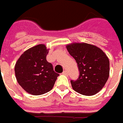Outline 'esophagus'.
Segmentation results:
<instances>
[{"label": "esophagus", "mask_w": 123, "mask_h": 123, "mask_svg": "<svg viewBox=\"0 0 123 123\" xmlns=\"http://www.w3.org/2000/svg\"><path fill=\"white\" fill-rule=\"evenodd\" d=\"M62 74H63V75H67L68 74V72H67L66 70H64L63 72H62Z\"/></svg>", "instance_id": "esophagus-1"}]
</instances>
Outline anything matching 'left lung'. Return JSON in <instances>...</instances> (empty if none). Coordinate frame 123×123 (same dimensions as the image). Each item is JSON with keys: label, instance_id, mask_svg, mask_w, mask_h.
Segmentation results:
<instances>
[{"label": "left lung", "instance_id": "obj_1", "mask_svg": "<svg viewBox=\"0 0 123 123\" xmlns=\"http://www.w3.org/2000/svg\"><path fill=\"white\" fill-rule=\"evenodd\" d=\"M67 49L76 60L79 76L71 80L73 89L81 94L92 96L101 90L108 80L109 60L100 48L88 43H73Z\"/></svg>", "mask_w": 123, "mask_h": 123}]
</instances>
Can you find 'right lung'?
Here are the masks:
<instances>
[{"instance_id":"add662e5","label":"right lung","mask_w":123,"mask_h":123,"mask_svg":"<svg viewBox=\"0 0 123 123\" xmlns=\"http://www.w3.org/2000/svg\"><path fill=\"white\" fill-rule=\"evenodd\" d=\"M48 49L39 44L25 51L15 64L16 78L26 92L41 95L53 88L59 74L46 60Z\"/></svg>"}]
</instances>
